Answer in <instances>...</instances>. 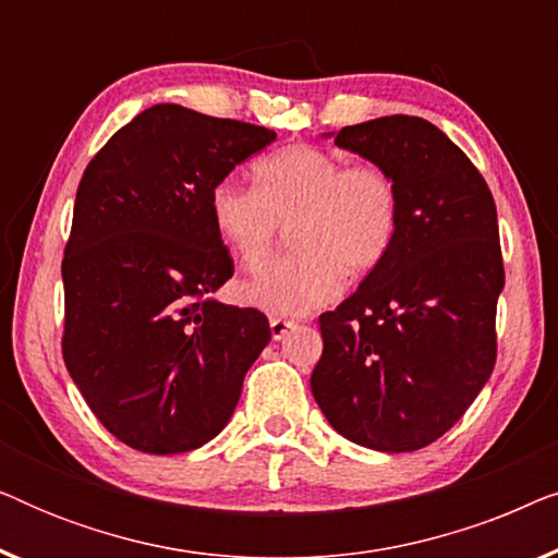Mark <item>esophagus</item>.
Wrapping results in <instances>:
<instances>
[{
  "label": "esophagus",
  "instance_id": "34e87169",
  "mask_svg": "<svg viewBox=\"0 0 558 558\" xmlns=\"http://www.w3.org/2000/svg\"><path fill=\"white\" fill-rule=\"evenodd\" d=\"M269 327H271V338L274 340H284V335L296 327L294 319H284V317H271L269 319Z\"/></svg>",
  "mask_w": 558,
  "mask_h": 558
}]
</instances>
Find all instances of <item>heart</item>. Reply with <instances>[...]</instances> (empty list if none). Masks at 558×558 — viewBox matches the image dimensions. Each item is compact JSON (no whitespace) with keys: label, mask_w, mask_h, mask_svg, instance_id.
<instances>
[{"label":"heart","mask_w":558,"mask_h":558,"mask_svg":"<svg viewBox=\"0 0 558 558\" xmlns=\"http://www.w3.org/2000/svg\"><path fill=\"white\" fill-rule=\"evenodd\" d=\"M256 187L220 180L210 190L216 233L243 269L271 262L281 228L296 248L241 287L243 302L271 315H307L340 294L348 274H368L391 251L401 190L378 162L292 144L254 165Z\"/></svg>","instance_id":"heart-1"}]
</instances>
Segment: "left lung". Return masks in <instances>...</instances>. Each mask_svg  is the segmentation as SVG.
Here are the masks:
<instances>
[{
  "label": "left lung",
  "instance_id": "1",
  "mask_svg": "<svg viewBox=\"0 0 558 558\" xmlns=\"http://www.w3.org/2000/svg\"><path fill=\"white\" fill-rule=\"evenodd\" d=\"M335 144L393 172L401 223L357 292L319 315L312 396L355 445L414 452L460 422L495 368L498 213L477 167L426 119L380 117Z\"/></svg>",
  "mask_w": 558,
  "mask_h": 558
}]
</instances>
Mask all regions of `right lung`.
I'll list each match as a JSON object with an SVG mask.
<instances>
[{"label": "right lung", "mask_w": 558, "mask_h": 558, "mask_svg": "<svg viewBox=\"0 0 558 558\" xmlns=\"http://www.w3.org/2000/svg\"><path fill=\"white\" fill-rule=\"evenodd\" d=\"M277 134L157 104L90 159L63 256V361L98 422L147 454L223 429L271 340L254 307L210 300L233 258L210 190Z\"/></svg>", "instance_id": "right-lung-1"}]
</instances>
